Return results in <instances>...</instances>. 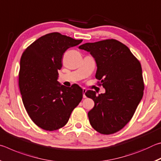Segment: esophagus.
I'll return each mask as SVG.
<instances>
[{
  "mask_svg": "<svg viewBox=\"0 0 161 161\" xmlns=\"http://www.w3.org/2000/svg\"><path fill=\"white\" fill-rule=\"evenodd\" d=\"M86 92V89H83V98H86V94H85Z\"/></svg>",
  "mask_w": 161,
  "mask_h": 161,
  "instance_id": "obj_1",
  "label": "esophagus"
}]
</instances>
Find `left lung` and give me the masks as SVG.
<instances>
[{"label": "left lung", "instance_id": "obj_1", "mask_svg": "<svg viewBox=\"0 0 161 161\" xmlns=\"http://www.w3.org/2000/svg\"><path fill=\"white\" fill-rule=\"evenodd\" d=\"M79 48L91 54L97 63L96 78L105 89L96 95L85 94L94 102L88 112L92 126L102 134L119 131L129 123L142 99L144 84L142 68L129 47L116 40L87 42Z\"/></svg>", "mask_w": 161, "mask_h": 161}]
</instances>
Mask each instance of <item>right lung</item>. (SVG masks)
I'll return each instance as SVG.
<instances>
[{
    "label": "right lung",
    "instance_id": "add662e5",
    "mask_svg": "<svg viewBox=\"0 0 161 161\" xmlns=\"http://www.w3.org/2000/svg\"><path fill=\"white\" fill-rule=\"evenodd\" d=\"M81 42L52 32L38 38L22 54L19 72L22 99L32 121L42 129L51 131L63 127L82 99L80 86L66 87L58 81L64 52Z\"/></svg>",
    "mask_w": 161,
    "mask_h": 161
}]
</instances>
